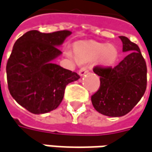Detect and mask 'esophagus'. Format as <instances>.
I'll return each mask as SVG.
<instances>
[{
  "instance_id": "1",
  "label": "esophagus",
  "mask_w": 152,
  "mask_h": 152,
  "mask_svg": "<svg viewBox=\"0 0 152 152\" xmlns=\"http://www.w3.org/2000/svg\"><path fill=\"white\" fill-rule=\"evenodd\" d=\"M88 72V69L86 66H83V67H81L80 69V71H79V74H80V76H84L86 73H87Z\"/></svg>"
}]
</instances>
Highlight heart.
<instances>
[{
    "instance_id": "b5f03b06",
    "label": "heart",
    "mask_w": 152,
    "mask_h": 152,
    "mask_svg": "<svg viewBox=\"0 0 152 152\" xmlns=\"http://www.w3.org/2000/svg\"><path fill=\"white\" fill-rule=\"evenodd\" d=\"M77 58L80 61H86L89 60H95L101 56L102 61L106 64H112L115 61L118 56L117 49L107 43L94 42L83 47H78L76 49ZM66 56L72 57L70 50H66Z\"/></svg>"
}]
</instances>
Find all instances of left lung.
Segmentation results:
<instances>
[{
  "label": "left lung",
  "instance_id": "8db88e82",
  "mask_svg": "<svg viewBox=\"0 0 152 152\" xmlns=\"http://www.w3.org/2000/svg\"><path fill=\"white\" fill-rule=\"evenodd\" d=\"M119 37L123 44L122 51L128 55L115 67L93 68L100 76V87L91 96L92 105L97 112L110 117L129 113L145 94L147 86L146 63L139 46L126 37Z\"/></svg>",
  "mask_w": 152,
  "mask_h": 152
}]
</instances>
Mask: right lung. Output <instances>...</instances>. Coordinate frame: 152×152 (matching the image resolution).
Instances as JSON below:
<instances>
[{
    "label": "right lung",
    "instance_id": "right-lung-1",
    "mask_svg": "<svg viewBox=\"0 0 152 152\" xmlns=\"http://www.w3.org/2000/svg\"><path fill=\"white\" fill-rule=\"evenodd\" d=\"M72 32L42 33L30 31L15 42L7 63V86L13 99L32 114H45L61 102L66 85L80 79L77 72L65 69L53 61Z\"/></svg>",
    "mask_w": 152,
    "mask_h": 152
}]
</instances>
